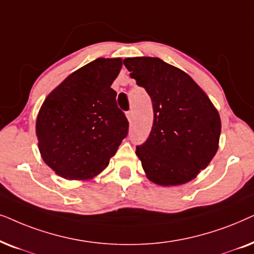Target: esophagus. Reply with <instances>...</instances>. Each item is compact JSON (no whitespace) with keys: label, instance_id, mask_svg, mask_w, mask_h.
Listing matches in <instances>:
<instances>
[{"label":"esophagus","instance_id":"34e87169","mask_svg":"<svg viewBox=\"0 0 254 254\" xmlns=\"http://www.w3.org/2000/svg\"><path fill=\"white\" fill-rule=\"evenodd\" d=\"M127 120H129V122L132 121V118H133V111H132V110L127 111Z\"/></svg>","mask_w":254,"mask_h":254}]
</instances>
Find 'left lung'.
<instances>
[{
	"instance_id": "8db88e82",
	"label": "left lung",
	"mask_w": 254,
	"mask_h": 254,
	"mask_svg": "<svg viewBox=\"0 0 254 254\" xmlns=\"http://www.w3.org/2000/svg\"><path fill=\"white\" fill-rule=\"evenodd\" d=\"M123 63L152 100V130L136 148L148 180L160 186L192 180L218 150V111L187 73L161 59L136 57Z\"/></svg>"
}]
</instances>
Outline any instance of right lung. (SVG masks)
Segmentation results:
<instances>
[{"instance_id":"obj_1","label":"right lung","mask_w":254,"mask_h":254,"mask_svg":"<svg viewBox=\"0 0 254 254\" xmlns=\"http://www.w3.org/2000/svg\"><path fill=\"white\" fill-rule=\"evenodd\" d=\"M122 59L99 58L67 76L44 101L36 122L43 160L67 180L96 177L129 132L111 88Z\"/></svg>"}]
</instances>
